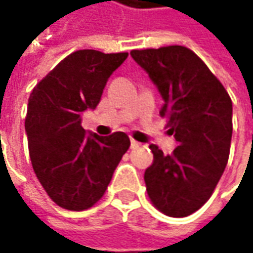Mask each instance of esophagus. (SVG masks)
<instances>
[{
	"label": "esophagus",
	"instance_id": "34e87169",
	"mask_svg": "<svg viewBox=\"0 0 253 253\" xmlns=\"http://www.w3.org/2000/svg\"><path fill=\"white\" fill-rule=\"evenodd\" d=\"M139 146V142L138 141H135L133 138H131V148L133 149V148H138Z\"/></svg>",
	"mask_w": 253,
	"mask_h": 253
}]
</instances>
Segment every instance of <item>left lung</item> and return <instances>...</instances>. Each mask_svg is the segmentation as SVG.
Masks as SVG:
<instances>
[{"instance_id": "obj_1", "label": "left lung", "mask_w": 253, "mask_h": 253, "mask_svg": "<svg viewBox=\"0 0 253 253\" xmlns=\"http://www.w3.org/2000/svg\"><path fill=\"white\" fill-rule=\"evenodd\" d=\"M133 60L158 85L177 148L163 155L151 145L153 163L145 170L152 204L169 217H187L214 193L227 166L232 136V101L207 64L186 46L132 50Z\"/></svg>"}]
</instances>
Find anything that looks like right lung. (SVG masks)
I'll return each instance as SVG.
<instances>
[{
  "label": "right lung",
  "mask_w": 253,
  "mask_h": 253,
  "mask_svg": "<svg viewBox=\"0 0 253 253\" xmlns=\"http://www.w3.org/2000/svg\"><path fill=\"white\" fill-rule=\"evenodd\" d=\"M126 57V52L76 50L29 95L25 129L32 168L62 209L83 211L98 203L131 145L125 132L85 135L82 126V112L97 107L108 77Z\"/></svg>",
  "instance_id": "obj_1"
}]
</instances>
